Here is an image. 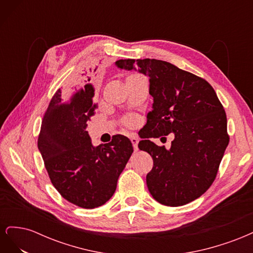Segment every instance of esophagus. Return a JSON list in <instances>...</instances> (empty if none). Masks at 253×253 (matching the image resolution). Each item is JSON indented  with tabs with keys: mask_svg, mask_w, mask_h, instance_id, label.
<instances>
[{
	"mask_svg": "<svg viewBox=\"0 0 253 253\" xmlns=\"http://www.w3.org/2000/svg\"><path fill=\"white\" fill-rule=\"evenodd\" d=\"M131 142H132V144H133L134 151H135V152L138 151V139H137L136 137H132V138H131Z\"/></svg>",
	"mask_w": 253,
	"mask_h": 253,
	"instance_id": "esophagus-1",
	"label": "esophagus"
}]
</instances>
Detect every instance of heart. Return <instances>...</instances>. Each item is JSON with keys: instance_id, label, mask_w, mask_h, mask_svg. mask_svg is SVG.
I'll use <instances>...</instances> for the list:
<instances>
[{"instance_id": "1", "label": "heart", "mask_w": 253, "mask_h": 253, "mask_svg": "<svg viewBox=\"0 0 253 253\" xmlns=\"http://www.w3.org/2000/svg\"><path fill=\"white\" fill-rule=\"evenodd\" d=\"M124 122H125V125H126V126L133 127V126H136V124H137V118L134 117V116H127V117H126V118L124 119Z\"/></svg>"}]
</instances>
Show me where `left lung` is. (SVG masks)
Instances as JSON below:
<instances>
[{"instance_id":"left-lung-1","label":"left lung","mask_w":253,"mask_h":253,"mask_svg":"<svg viewBox=\"0 0 253 253\" xmlns=\"http://www.w3.org/2000/svg\"><path fill=\"white\" fill-rule=\"evenodd\" d=\"M116 65L150 78L154 102L138 148L154 163L147 175L151 195L170 207L196 200L215 179L229 143L226 113L215 90L205 79L166 61L121 59ZM170 132L174 134L170 150L148 139Z\"/></svg>"}]
</instances>
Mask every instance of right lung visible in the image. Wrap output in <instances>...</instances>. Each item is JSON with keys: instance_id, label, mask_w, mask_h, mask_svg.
<instances>
[{"instance_id": "1", "label": "right lung", "mask_w": 253, "mask_h": 253, "mask_svg": "<svg viewBox=\"0 0 253 253\" xmlns=\"http://www.w3.org/2000/svg\"><path fill=\"white\" fill-rule=\"evenodd\" d=\"M87 78L56 91L44 114L38 148L50 181L62 197L81 208L94 209L115 193L133 145L122 135L98 147L91 143L86 122L97 104Z\"/></svg>"}]
</instances>
